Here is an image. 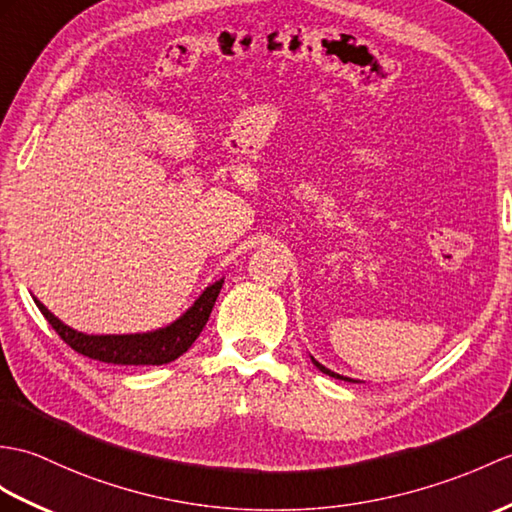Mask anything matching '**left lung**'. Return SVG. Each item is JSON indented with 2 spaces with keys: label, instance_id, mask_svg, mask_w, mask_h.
Masks as SVG:
<instances>
[{
  "label": "left lung",
  "instance_id": "obj_1",
  "mask_svg": "<svg viewBox=\"0 0 512 512\" xmlns=\"http://www.w3.org/2000/svg\"><path fill=\"white\" fill-rule=\"evenodd\" d=\"M312 362L316 364V368H318V371H323L325 375H329V377H336V379H344V382H353V384H360L358 382V379H351V377H344V375H338V373H334V371H329V368L327 366H323V364H320V362H316L314 358H312Z\"/></svg>",
  "mask_w": 512,
  "mask_h": 512
}]
</instances>
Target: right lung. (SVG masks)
Segmentation results:
<instances>
[{
	"label": "right lung",
	"instance_id": "right-lung-1",
	"mask_svg": "<svg viewBox=\"0 0 512 512\" xmlns=\"http://www.w3.org/2000/svg\"><path fill=\"white\" fill-rule=\"evenodd\" d=\"M224 279L207 285L194 305L185 310V314L178 316L174 323L165 325L161 329L146 331V334H82L74 327L65 325L61 318H56L47 307L32 296L34 303L50 323L56 334L61 336L71 349L91 360H100L106 364H126V366H139V364H168L192 347L194 340L200 336L202 327L207 325L209 314L213 310L218 294L222 290Z\"/></svg>",
	"mask_w": 512,
	"mask_h": 512
}]
</instances>
